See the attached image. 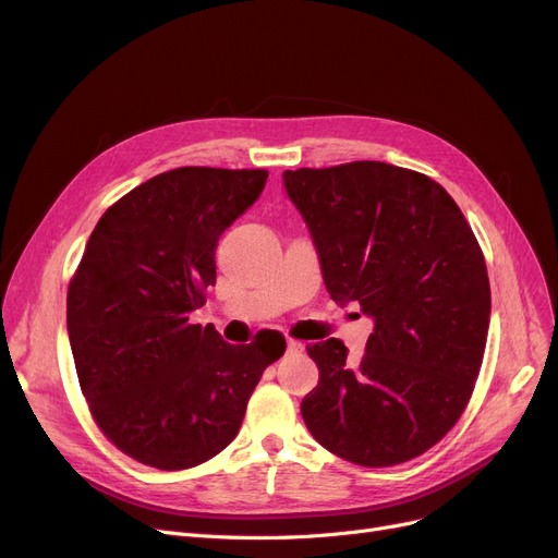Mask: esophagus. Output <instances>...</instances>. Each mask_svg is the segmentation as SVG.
I'll return each mask as SVG.
<instances>
[{
  "label": "esophagus",
  "mask_w": 558,
  "mask_h": 558,
  "mask_svg": "<svg viewBox=\"0 0 558 558\" xmlns=\"http://www.w3.org/2000/svg\"><path fill=\"white\" fill-rule=\"evenodd\" d=\"M303 350H305V345H303L301 341L287 339V353H289V355H299V353H303Z\"/></svg>",
  "instance_id": "34e87169"
}]
</instances>
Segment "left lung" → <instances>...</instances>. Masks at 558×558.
<instances>
[{
  "instance_id": "obj_1",
  "label": "left lung",
  "mask_w": 558,
  "mask_h": 558,
  "mask_svg": "<svg viewBox=\"0 0 558 558\" xmlns=\"http://www.w3.org/2000/svg\"><path fill=\"white\" fill-rule=\"evenodd\" d=\"M335 303L373 318L360 362L339 339L307 345L318 385L301 414L360 465H396L452 429L480 375L490 318L486 262L452 196L387 162L284 171Z\"/></svg>"
}]
</instances>
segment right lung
<instances>
[{
    "mask_svg": "<svg viewBox=\"0 0 558 558\" xmlns=\"http://www.w3.org/2000/svg\"><path fill=\"white\" fill-rule=\"evenodd\" d=\"M264 169L181 167L104 213L68 289L83 396L110 441L160 471H185L238 436L248 398L284 337L232 345L190 314L217 280L215 251L259 198Z\"/></svg>",
    "mask_w": 558,
    "mask_h": 558,
    "instance_id": "obj_1",
    "label": "right lung"
}]
</instances>
